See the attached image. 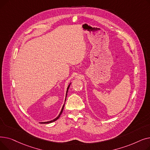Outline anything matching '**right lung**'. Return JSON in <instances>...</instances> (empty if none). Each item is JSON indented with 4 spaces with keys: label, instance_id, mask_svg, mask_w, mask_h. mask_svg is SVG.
Segmentation results:
<instances>
[{
    "label": "right lung",
    "instance_id": "add662e5",
    "mask_svg": "<svg viewBox=\"0 0 150 150\" xmlns=\"http://www.w3.org/2000/svg\"><path fill=\"white\" fill-rule=\"evenodd\" d=\"M70 84H71V82L69 84V85H68V86H67V91H66V98H65V101H66V98H67V92H68V90H69V87H70ZM64 105H65V102H64V105H63V106H62V109H61V112H60V113L59 114V115L55 118L54 119H53V120H50V121H49V122H41V123H42V124H48V123H52V122H54V121H56L57 120H58L59 118V117H60V115H61V114H62V111H63V109H64Z\"/></svg>",
    "mask_w": 150,
    "mask_h": 150
}]
</instances>
